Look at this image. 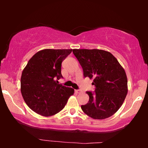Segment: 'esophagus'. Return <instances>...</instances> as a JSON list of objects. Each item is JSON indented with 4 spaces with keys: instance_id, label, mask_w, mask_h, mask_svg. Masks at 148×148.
Wrapping results in <instances>:
<instances>
[{
    "instance_id": "obj_1",
    "label": "esophagus",
    "mask_w": 148,
    "mask_h": 148,
    "mask_svg": "<svg viewBox=\"0 0 148 148\" xmlns=\"http://www.w3.org/2000/svg\"><path fill=\"white\" fill-rule=\"evenodd\" d=\"M75 92L77 93V94H79V93L82 92V90H75Z\"/></svg>"
}]
</instances>
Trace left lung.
Segmentation results:
<instances>
[{
  "label": "left lung",
  "instance_id": "8db88e82",
  "mask_svg": "<svg viewBox=\"0 0 148 148\" xmlns=\"http://www.w3.org/2000/svg\"><path fill=\"white\" fill-rule=\"evenodd\" d=\"M84 77L93 78L94 92L88 91L90 100L82 105V110L94 119H104L114 114L122 106L127 94L125 71L109 52L98 49H74Z\"/></svg>",
  "mask_w": 148,
  "mask_h": 148
}]
</instances>
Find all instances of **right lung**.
Segmentation results:
<instances>
[{"mask_svg":"<svg viewBox=\"0 0 148 148\" xmlns=\"http://www.w3.org/2000/svg\"><path fill=\"white\" fill-rule=\"evenodd\" d=\"M72 49H45L36 53L22 72L21 92L29 108L44 116L59 112L73 94L71 88L58 84L62 62Z\"/></svg>","mask_w":148,"mask_h":148,"instance_id":"1","label":"right lung"}]
</instances>
